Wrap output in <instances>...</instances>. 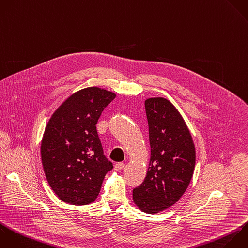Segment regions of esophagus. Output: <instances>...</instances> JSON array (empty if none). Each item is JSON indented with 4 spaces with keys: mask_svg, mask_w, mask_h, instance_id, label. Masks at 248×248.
I'll return each mask as SVG.
<instances>
[{
    "mask_svg": "<svg viewBox=\"0 0 248 248\" xmlns=\"http://www.w3.org/2000/svg\"><path fill=\"white\" fill-rule=\"evenodd\" d=\"M124 167H125V164H124V163H122V162H119V163L115 164V166H114V170H121Z\"/></svg>",
    "mask_w": 248,
    "mask_h": 248,
    "instance_id": "34e87169",
    "label": "esophagus"
}]
</instances>
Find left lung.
<instances>
[{
  "instance_id": "left-lung-1",
  "label": "left lung",
  "mask_w": 248,
  "mask_h": 248,
  "mask_svg": "<svg viewBox=\"0 0 248 248\" xmlns=\"http://www.w3.org/2000/svg\"><path fill=\"white\" fill-rule=\"evenodd\" d=\"M151 156L143 182L133 190L135 203L157 213L175 203L193 176L196 151L190 132L177 109L164 98L144 103Z\"/></svg>"
}]
</instances>
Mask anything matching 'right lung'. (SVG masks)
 <instances>
[{
	"label": "right lung",
	"instance_id": "1",
	"mask_svg": "<svg viewBox=\"0 0 248 248\" xmlns=\"http://www.w3.org/2000/svg\"><path fill=\"white\" fill-rule=\"evenodd\" d=\"M112 92L89 87L71 96L50 118L42 141L46 179L65 202L84 205L95 201L112 163L105 156L96 124Z\"/></svg>",
	"mask_w": 248,
	"mask_h": 248
}]
</instances>
